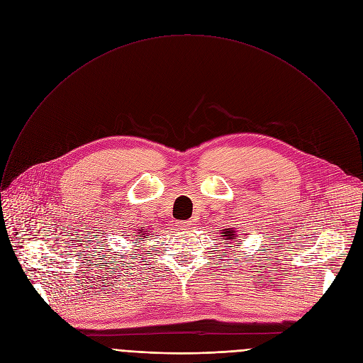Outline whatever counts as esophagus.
<instances>
[{
	"label": "esophagus",
	"mask_w": 363,
	"mask_h": 363,
	"mask_svg": "<svg viewBox=\"0 0 363 363\" xmlns=\"http://www.w3.org/2000/svg\"><path fill=\"white\" fill-rule=\"evenodd\" d=\"M177 227L178 230H188L191 227V221H178Z\"/></svg>",
	"instance_id": "obj_1"
}]
</instances>
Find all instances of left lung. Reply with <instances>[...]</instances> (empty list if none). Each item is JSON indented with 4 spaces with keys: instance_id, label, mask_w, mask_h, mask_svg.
<instances>
[{
    "instance_id": "1",
    "label": "left lung",
    "mask_w": 363,
    "mask_h": 363,
    "mask_svg": "<svg viewBox=\"0 0 363 363\" xmlns=\"http://www.w3.org/2000/svg\"><path fill=\"white\" fill-rule=\"evenodd\" d=\"M221 235H223V240H225V244H231V247H234V244H241L237 240V231H234V228L221 230Z\"/></svg>"
}]
</instances>
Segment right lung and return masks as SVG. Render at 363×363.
Masks as SVG:
<instances>
[{"label": "right lung", "mask_w": 363, "mask_h": 363, "mask_svg": "<svg viewBox=\"0 0 363 363\" xmlns=\"http://www.w3.org/2000/svg\"><path fill=\"white\" fill-rule=\"evenodd\" d=\"M138 231H139V233H138V234H139V235H138L139 238H136V240H138V242L145 241V238H147V233H149V231H143V230H138ZM142 238H144L143 240H141Z\"/></svg>", "instance_id": "add662e5"}]
</instances>
